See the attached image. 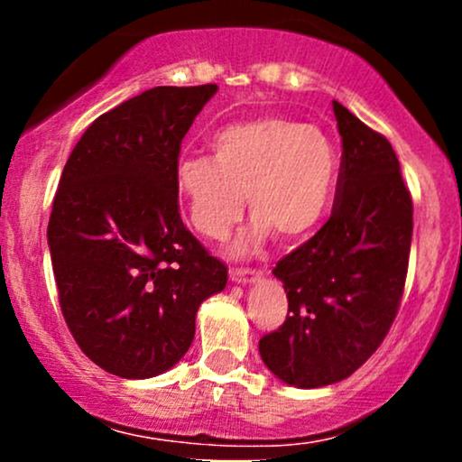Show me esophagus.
Returning <instances> with one entry per match:
<instances>
[{"mask_svg": "<svg viewBox=\"0 0 462 462\" xmlns=\"http://www.w3.org/2000/svg\"><path fill=\"white\" fill-rule=\"evenodd\" d=\"M258 278H261V273L254 272V269H232L230 272V280L235 284H254Z\"/></svg>", "mask_w": 462, "mask_h": 462, "instance_id": "1", "label": "esophagus"}]
</instances>
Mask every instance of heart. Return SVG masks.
Listing matches in <instances>:
<instances>
[{
  "mask_svg": "<svg viewBox=\"0 0 462 462\" xmlns=\"http://www.w3.org/2000/svg\"><path fill=\"white\" fill-rule=\"evenodd\" d=\"M215 158L184 156L176 190L190 226L221 241L241 219H256L238 249L261 245L269 235L298 241L321 224L332 201L337 152L326 132L286 116H261L226 125L213 139Z\"/></svg>",
  "mask_w": 462,
  "mask_h": 462,
  "instance_id": "heart-1",
  "label": "heart"
}]
</instances>
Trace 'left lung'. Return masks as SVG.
Wrapping results in <instances>:
<instances>
[{
    "mask_svg": "<svg viewBox=\"0 0 462 462\" xmlns=\"http://www.w3.org/2000/svg\"><path fill=\"white\" fill-rule=\"evenodd\" d=\"M343 141L330 219L275 264L289 315L258 343L282 383L317 389L352 375L384 341L404 293L412 199L383 134L332 102Z\"/></svg>",
    "mask_w": 462,
    "mask_h": 462,
    "instance_id": "1",
    "label": "left lung"
}]
</instances>
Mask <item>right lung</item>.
Wrapping results in <instances>:
<instances>
[{
	"mask_svg": "<svg viewBox=\"0 0 462 462\" xmlns=\"http://www.w3.org/2000/svg\"><path fill=\"white\" fill-rule=\"evenodd\" d=\"M217 84L156 87L88 125L62 169L47 243L73 338L108 374L161 375L189 352L227 269L184 227L176 164Z\"/></svg>",
	"mask_w": 462,
	"mask_h": 462,
	"instance_id": "1",
	"label": "right lung"
}]
</instances>
